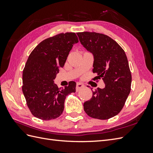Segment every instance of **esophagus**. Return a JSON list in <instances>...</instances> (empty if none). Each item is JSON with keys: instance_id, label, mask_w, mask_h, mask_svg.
I'll return each instance as SVG.
<instances>
[{"instance_id": "34e87169", "label": "esophagus", "mask_w": 153, "mask_h": 153, "mask_svg": "<svg viewBox=\"0 0 153 153\" xmlns=\"http://www.w3.org/2000/svg\"><path fill=\"white\" fill-rule=\"evenodd\" d=\"M83 87H84L83 84L81 83H77L76 84V91H79L81 89L83 88Z\"/></svg>"}]
</instances>
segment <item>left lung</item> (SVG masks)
Here are the masks:
<instances>
[{
  "instance_id": "8db88e82",
  "label": "left lung",
  "mask_w": 153,
  "mask_h": 153,
  "mask_svg": "<svg viewBox=\"0 0 153 153\" xmlns=\"http://www.w3.org/2000/svg\"><path fill=\"white\" fill-rule=\"evenodd\" d=\"M77 35L83 47L93 54V73L105 84L104 89L93 91L91 99L83 104L84 110L93 118H111L121 111L131 91V74L126 54L108 35L89 31Z\"/></svg>"
}]
</instances>
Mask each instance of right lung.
<instances>
[{
	"label": "right lung",
	"mask_w": 153,
	"mask_h": 153,
	"mask_svg": "<svg viewBox=\"0 0 153 153\" xmlns=\"http://www.w3.org/2000/svg\"><path fill=\"white\" fill-rule=\"evenodd\" d=\"M78 42L75 33H61L41 41L29 56L23 71L22 91L36 118L50 120L59 117L66 96L76 92V82H70L64 89H59L53 80L73 45Z\"/></svg>",
	"instance_id": "right-lung-1"
}]
</instances>
